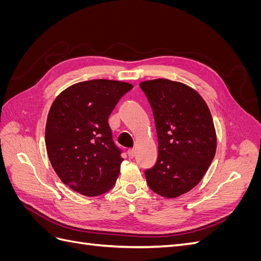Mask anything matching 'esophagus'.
I'll return each mask as SVG.
<instances>
[{"label": "esophagus", "mask_w": 261, "mask_h": 261, "mask_svg": "<svg viewBox=\"0 0 261 261\" xmlns=\"http://www.w3.org/2000/svg\"><path fill=\"white\" fill-rule=\"evenodd\" d=\"M127 154H128V156H129V159H133V158L135 156V150H134V149H129L128 151H127Z\"/></svg>", "instance_id": "1"}]
</instances>
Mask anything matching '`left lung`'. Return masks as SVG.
Segmentation results:
<instances>
[{
    "instance_id": "1",
    "label": "left lung",
    "mask_w": 261,
    "mask_h": 261,
    "mask_svg": "<svg viewBox=\"0 0 261 261\" xmlns=\"http://www.w3.org/2000/svg\"><path fill=\"white\" fill-rule=\"evenodd\" d=\"M154 117L158 160L145 172L151 191L176 198L203 177L215 158L217 134L210 110L192 87L170 80L139 84Z\"/></svg>"
}]
</instances>
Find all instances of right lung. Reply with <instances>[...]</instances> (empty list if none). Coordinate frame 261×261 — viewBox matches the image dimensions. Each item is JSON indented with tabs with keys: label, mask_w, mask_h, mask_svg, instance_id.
<instances>
[{
	"label": "right lung",
	"mask_w": 261,
	"mask_h": 261,
	"mask_svg": "<svg viewBox=\"0 0 261 261\" xmlns=\"http://www.w3.org/2000/svg\"><path fill=\"white\" fill-rule=\"evenodd\" d=\"M133 85L93 80L63 90L50 108L45 147L60 179L73 191L94 197L110 191L124 160L108 118Z\"/></svg>",
	"instance_id": "1"
}]
</instances>
